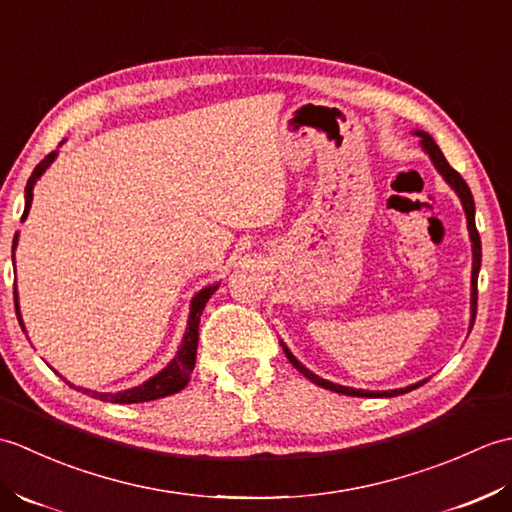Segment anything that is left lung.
Returning a JSON list of instances; mask_svg holds the SVG:
<instances>
[{"instance_id":"left-lung-1","label":"left lung","mask_w":512,"mask_h":512,"mask_svg":"<svg viewBox=\"0 0 512 512\" xmlns=\"http://www.w3.org/2000/svg\"><path fill=\"white\" fill-rule=\"evenodd\" d=\"M416 136H420V145L422 149L427 151L433 167H436L440 171V176L447 180L451 184V189L458 193V198L462 200V206H464V213H466V222H469V235H471V242H473V277H471V328L475 323V314H477V275H480V266H482V242H480V233H477L475 228V202H473V195H471V189L469 184L464 182V178L460 176L458 171H455L447 158H444V154L440 151V147L433 143V138L429 134L424 132H413ZM284 345V343H281ZM284 352L288 356V361L295 365L299 372L306 376L308 380H312L314 385H319L323 389H330V391H336V394H345V396H358V398H394V396H400V394H407V391L420 387L422 383H427V380H422V383H416V385H409L405 389H389V391H367V389H354V387H343V385H334L330 383V380H325L317 374H312L308 367H303L295 356H292V352L288 350V347L284 345Z\"/></svg>"}]
</instances>
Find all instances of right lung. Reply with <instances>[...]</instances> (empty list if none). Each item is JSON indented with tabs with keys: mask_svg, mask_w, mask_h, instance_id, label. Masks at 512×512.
Instances as JSON below:
<instances>
[{
	"mask_svg": "<svg viewBox=\"0 0 512 512\" xmlns=\"http://www.w3.org/2000/svg\"><path fill=\"white\" fill-rule=\"evenodd\" d=\"M57 158V151H52L46 158H43L39 165L32 171V176L28 178L26 184V209L24 215H21V222L28 217L30 211V204H32V189H35V182L43 176V171H46L52 160ZM15 248H17V233L13 239V266H15ZM217 290V284L209 286V288H202L198 295L191 299V312H189V323H187V332L182 336V343H180V350L178 354L173 356V361L158 372L156 376H151L149 380H145L143 385L132 387V389H125V391H118V394H101V391H92V389H79L83 394H88L92 398H99L103 402H118V405H132V402H147V400H158V398H165L171 394H178L180 389L187 387L191 372L195 367V352H198V328H200V317H202V310L206 306V301L211 299L213 292ZM15 310H17V319L21 330H24V321H21V314H19V299H17V288H15ZM68 383V380H65ZM70 385V383H68ZM74 387V385H70Z\"/></svg>",
	"mask_w": 512,
	"mask_h": 512,
	"instance_id": "add662e5",
	"label": "right lung"
}]
</instances>
